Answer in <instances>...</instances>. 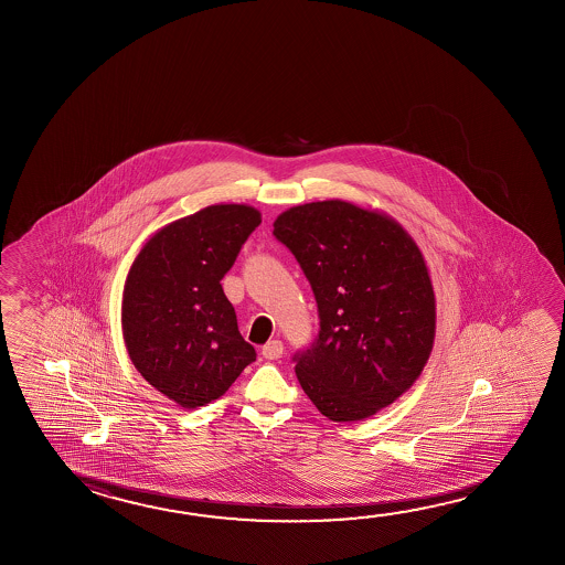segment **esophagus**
<instances>
[{"label": "esophagus", "instance_id": "esophagus-1", "mask_svg": "<svg viewBox=\"0 0 565 565\" xmlns=\"http://www.w3.org/2000/svg\"><path fill=\"white\" fill-rule=\"evenodd\" d=\"M262 355L266 356V359H279V356L284 355V343L278 341V339H271L266 345L262 347Z\"/></svg>", "mask_w": 565, "mask_h": 565}]
</instances>
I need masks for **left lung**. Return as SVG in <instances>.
I'll use <instances>...</instances> for the list:
<instances>
[{
	"instance_id": "left-lung-1",
	"label": "left lung",
	"mask_w": 565,
	"mask_h": 565,
	"mask_svg": "<svg viewBox=\"0 0 565 565\" xmlns=\"http://www.w3.org/2000/svg\"><path fill=\"white\" fill-rule=\"evenodd\" d=\"M274 236L316 296L319 333L294 361L317 411L351 423L395 403L435 343V291L415 239L385 214L343 200L286 210Z\"/></svg>"
}]
</instances>
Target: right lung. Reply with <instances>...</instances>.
Wrapping results in <instances>:
<instances>
[{"label":"right lung","instance_id":"obj_1","mask_svg":"<svg viewBox=\"0 0 565 565\" xmlns=\"http://www.w3.org/2000/svg\"><path fill=\"white\" fill-rule=\"evenodd\" d=\"M259 224L246 204L209 206L159 230L130 266L125 345L140 375L177 405L216 401L256 361L220 281Z\"/></svg>","mask_w":565,"mask_h":565}]
</instances>
